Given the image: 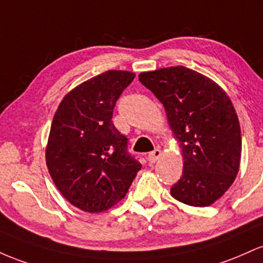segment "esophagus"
<instances>
[{
  "instance_id": "34e87169",
  "label": "esophagus",
  "mask_w": 263,
  "mask_h": 263,
  "mask_svg": "<svg viewBox=\"0 0 263 263\" xmlns=\"http://www.w3.org/2000/svg\"><path fill=\"white\" fill-rule=\"evenodd\" d=\"M160 156H161V150L155 149V150H153L149 155H147V160H149L150 164H154L159 160V158H160Z\"/></svg>"
}]
</instances>
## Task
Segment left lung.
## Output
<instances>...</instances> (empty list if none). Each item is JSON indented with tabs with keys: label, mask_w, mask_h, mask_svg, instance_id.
<instances>
[{
	"label": "left lung",
	"mask_w": 263,
	"mask_h": 263,
	"mask_svg": "<svg viewBox=\"0 0 263 263\" xmlns=\"http://www.w3.org/2000/svg\"><path fill=\"white\" fill-rule=\"evenodd\" d=\"M139 81L163 103L180 141L184 170L171 196L203 208L229 190L241 160V129L227 94L208 77L186 67L140 73Z\"/></svg>",
	"instance_id": "obj_1"
}]
</instances>
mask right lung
Returning <instances> with one entry per match:
<instances>
[{
	"label": "right lung",
	"instance_id": "1",
	"mask_svg": "<svg viewBox=\"0 0 263 263\" xmlns=\"http://www.w3.org/2000/svg\"><path fill=\"white\" fill-rule=\"evenodd\" d=\"M134 77L126 70L93 77L64 97L53 118L47 166L62 195L83 211L102 212L119 202L141 169L111 120Z\"/></svg>",
	"mask_w": 263,
	"mask_h": 263
}]
</instances>
